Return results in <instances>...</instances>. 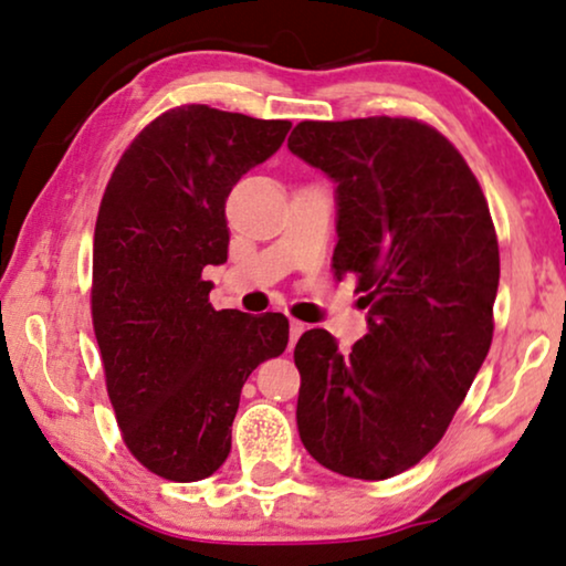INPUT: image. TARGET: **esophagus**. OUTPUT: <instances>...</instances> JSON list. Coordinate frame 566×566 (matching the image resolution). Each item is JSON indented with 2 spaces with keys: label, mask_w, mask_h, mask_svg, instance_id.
<instances>
[{
  "label": "esophagus",
  "mask_w": 566,
  "mask_h": 566,
  "mask_svg": "<svg viewBox=\"0 0 566 566\" xmlns=\"http://www.w3.org/2000/svg\"><path fill=\"white\" fill-rule=\"evenodd\" d=\"M304 329H306L304 322L291 319V346H296V340L301 337V333H304Z\"/></svg>",
  "instance_id": "esophagus-1"
}]
</instances>
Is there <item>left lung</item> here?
Segmentation results:
<instances>
[{
  "instance_id": "left-lung-1",
  "label": "left lung",
  "mask_w": 566,
  "mask_h": 566,
  "mask_svg": "<svg viewBox=\"0 0 566 566\" xmlns=\"http://www.w3.org/2000/svg\"><path fill=\"white\" fill-rule=\"evenodd\" d=\"M289 150L335 185L337 277L356 275L366 335L343 354L298 337L296 427L333 473L392 479L434 450L494 335L499 244L452 143L416 119L301 122Z\"/></svg>"
}]
</instances>
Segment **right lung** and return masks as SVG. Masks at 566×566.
<instances>
[{
	"instance_id": "add662e5",
	"label": "right lung",
	"mask_w": 566,
	"mask_h": 566,
	"mask_svg": "<svg viewBox=\"0 0 566 566\" xmlns=\"http://www.w3.org/2000/svg\"><path fill=\"white\" fill-rule=\"evenodd\" d=\"M291 122L200 104L129 145L93 239V327L124 444L160 479H208L231 452L249 374L289 346L283 314L216 312L208 265L229 260L226 197L281 148Z\"/></svg>"
}]
</instances>
